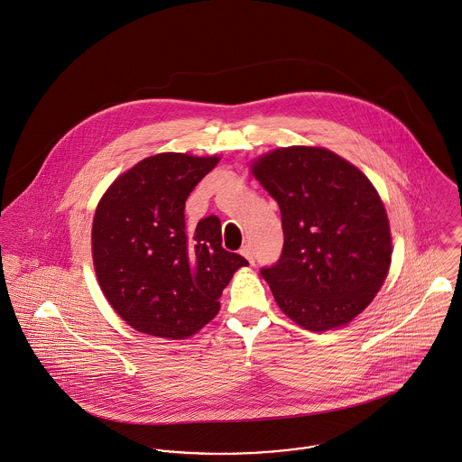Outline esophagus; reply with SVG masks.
<instances>
[{
	"mask_svg": "<svg viewBox=\"0 0 462 462\" xmlns=\"http://www.w3.org/2000/svg\"><path fill=\"white\" fill-rule=\"evenodd\" d=\"M240 254H242L249 263H254V252H252L251 245H244V247L240 249Z\"/></svg>",
	"mask_w": 462,
	"mask_h": 462,
	"instance_id": "1",
	"label": "esophagus"
}]
</instances>
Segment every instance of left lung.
Segmentation results:
<instances>
[{
  "mask_svg": "<svg viewBox=\"0 0 462 462\" xmlns=\"http://www.w3.org/2000/svg\"><path fill=\"white\" fill-rule=\"evenodd\" d=\"M252 172L281 208L282 254L261 268L277 305L312 332L347 325L381 290L392 261L376 189L360 169L316 146L273 150Z\"/></svg>",
  "mask_w": 462,
  "mask_h": 462,
  "instance_id": "8db88e82",
  "label": "left lung"
}]
</instances>
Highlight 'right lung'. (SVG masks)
I'll return each mask as SVG.
<instances>
[{"mask_svg":"<svg viewBox=\"0 0 462 462\" xmlns=\"http://www.w3.org/2000/svg\"><path fill=\"white\" fill-rule=\"evenodd\" d=\"M218 157L159 153L102 196L91 229L98 284L137 332L187 338L217 316L218 298L247 259L222 247L220 220L185 226V201Z\"/></svg>","mask_w":462,"mask_h":462,"instance_id":"add662e5","label":"right lung"}]
</instances>
